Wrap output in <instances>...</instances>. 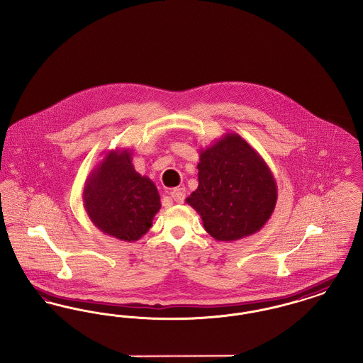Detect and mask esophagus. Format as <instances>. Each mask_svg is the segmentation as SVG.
I'll return each instance as SVG.
<instances>
[{
	"label": "esophagus",
	"instance_id": "obj_1",
	"mask_svg": "<svg viewBox=\"0 0 363 363\" xmlns=\"http://www.w3.org/2000/svg\"><path fill=\"white\" fill-rule=\"evenodd\" d=\"M170 194L177 204H182L185 200V188H175Z\"/></svg>",
	"mask_w": 363,
	"mask_h": 363
}]
</instances>
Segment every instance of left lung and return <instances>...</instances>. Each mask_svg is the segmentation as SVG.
Returning a JSON list of instances; mask_svg holds the SVG:
<instances>
[{
  "label": "left lung",
  "instance_id": "1",
  "mask_svg": "<svg viewBox=\"0 0 363 363\" xmlns=\"http://www.w3.org/2000/svg\"><path fill=\"white\" fill-rule=\"evenodd\" d=\"M199 186L186 203L216 241H238L261 230L277 200V181L259 152L237 133L200 150Z\"/></svg>",
  "mask_w": 363,
  "mask_h": 363
}]
</instances>
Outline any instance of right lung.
I'll return each mask as SVG.
<instances>
[{"label": "right lung", "instance_id": "obj_1", "mask_svg": "<svg viewBox=\"0 0 363 363\" xmlns=\"http://www.w3.org/2000/svg\"><path fill=\"white\" fill-rule=\"evenodd\" d=\"M83 203L102 233L135 242L152 227L160 196L155 184L135 170L130 150H113L86 178Z\"/></svg>", "mask_w": 363, "mask_h": 363}]
</instances>
